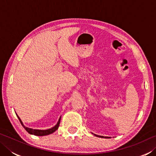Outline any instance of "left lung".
<instances>
[{"label":"left lung","mask_w":156,"mask_h":156,"mask_svg":"<svg viewBox=\"0 0 156 156\" xmlns=\"http://www.w3.org/2000/svg\"><path fill=\"white\" fill-rule=\"evenodd\" d=\"M92 134H94V136H96L97 137H99V138H109L110 137H107V136H98V135H96V134H94L92 133Z\"/></svg>","instance_id":"left-lung-1"}]
</instances>
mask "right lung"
I'll return each instance as SVG.
<instances>
[{
	"label": "right lung",
	"instance_id": "1",
	"mask_svg": "<svg viewBox=\"0 0 156 156\" xmlns=\"http://www.w3.org/2000/svg\"><path fill=\"white\" fill-rule=\"evenodd\" d=\"M17 117L18 118V120H20V122L21 123V125L23 126V127L25 128V129L26 131H27L30 134H33V135H35V136H47V135H49V134L53 133L54 132L56 131L58 129V126L60 125V118L61 117H60L58 121V122L56 125L54 126H53L51 129H46V130H41V129H31V128H29L27 127V126H25L24 125H23V123L22 122V120H20V118H19V116H18L17 114Z\"/></svg>",
	"mask_w": 156,
	"mask_h": 156
}]
</instances>
